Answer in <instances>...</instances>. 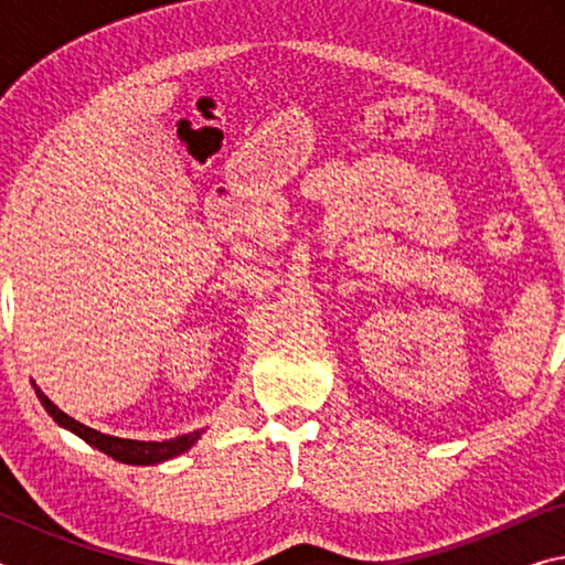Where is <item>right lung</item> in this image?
<instances>
[{
    "label": "right lung",
    "mask_w": 565,
    "mask_h": 565,
    "mask_svg": "<svg viewBox=\"0 0 565 565\" xmlns=\"http://www.w3.org/2000/svg\"><path fill=\"white\" fill-rule=\"evenodd\" d=\"M34 394H36V398L42 401L46 414H50L62 428L72 431L74 436H79L82 441H87L89 446L99 448L102 454L111 456L114 461H121V463H129V466L164 463V461H169V458L186 454L189 448L194 446L204 434V428H199V431H191V434L177 436V438H167V441H134V438L109 436V434L94 431V428L79 424V420H74L72 416H66L60 406H54L52 401L42 394V388L36 384H34Z\"/></svg>",
    "instance_id": "right-lung-1"
}]
</instances>
